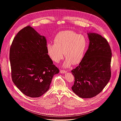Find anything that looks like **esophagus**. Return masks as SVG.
<instances>
[{"mask_svg":"<svg viewBox=\"0 0 121 121\" xmlns=\"http://www.w3.org/2000/svg\"><path fill=\"white\" fill-rule=\"evenodd\" d=\"M60 72L61 73H67V71L64 70H60Z\"/></svg>","mask_w":121,"mask_h":121,"instance_id":"34e87169","label":"esophagus"}]
</instances>
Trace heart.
<instances>
[{
	"label": "heart",
	"instance_id": "heart-1",
	"mask_svg": "<svg viewBox=\"0 0 121 121\" xmlns=\"http://www.w3.org/2000/svg\"><path fill=\"white\" fill-rule=\"evenodd\" d=\"M54 43L47 44V50L52 60L59 62L63 58V52L66 58L63 66L69 67L72 63H79L84 56L87 45L86 39L83 35L72 31L60 32L56 35Z\"/></svg>",
	"mask_w": 121,
	"mask_h": 121
}]
</instances>
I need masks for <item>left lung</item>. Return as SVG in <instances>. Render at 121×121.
Returning <instances> with one entry per match:
<instances>
[{"label":"left lung","instance_id":"obj_1","mask_svg":"<svg viewBox=\"0 0 121 121\" xmlns=\"http://www.w3.org/2000/svg\"><path fill=\"white\" fill-rule=\"evenodd\" d=\"M87 35L88 48L79 65L71 71L75 80L72 90L84 98H93L101 92L111 76L112 51L108 41L97 34Z\"/></svg>","mask_w":121,"mask_h":121}]
</instances>
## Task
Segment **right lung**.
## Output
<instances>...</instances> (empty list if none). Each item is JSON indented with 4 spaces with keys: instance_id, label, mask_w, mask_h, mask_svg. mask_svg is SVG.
Here are the masks:
<instances>
[{
    "instance_id": "add662e5",
    "label": "right lung",
    "mask_w": 121,
    "mask_h": 121,
    "mask_svg": "<svg viewBox=\"0 0 121 121\" xmlns=\"http://www.w3.org/2000/svg\"><path fill=\"white\" fill-rule=\"evenodd\" d=\"M48 53L45 38L29 25L13 39L9 52L12 79L27 96L38 98L44 94L59 72Z\"/></svg>"
}]
</instances>
